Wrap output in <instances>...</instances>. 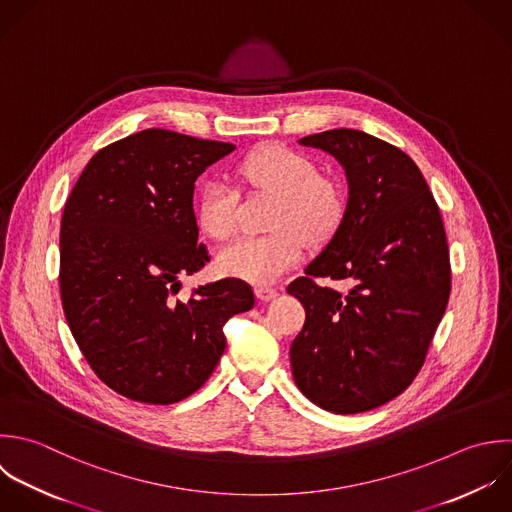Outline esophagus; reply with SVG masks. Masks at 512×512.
Returning a JSON list of instances; mask_svg holds the SVG:
<instances>
[{
	"label": "esophagus",
	"mask_w": 512,
	"mask_h": 512,
	"mask_svg": "<svg viewBox=\"0 0 512 512\" xmlns=\"http://www.w3.org/2000/svg\"><path fill=\"white\" fill-rule=\"evenodd\" d=\"M255 295H257L259 301H273L279 295V291L273 289V287H267V285H259L255 289Z\"/></svg>",
	"instance_id": "34e87169"
}]
</instances>
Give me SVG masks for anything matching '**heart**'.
I'll list each match as a JSON object with an SVG mask.
<instances>
[{"instance_id":"1","label":"heart","mask_w":512,"mask_h":512,"mask_svg":"<svg viewBox=\"0 0 512 512\" xmlns=\"http://www.w3.org/2000/svg\"><path fill=\"white\" fill-rule=\"evenodd\" d=\"M239 177L253 189L271 193L267 235L243 237L221 249L217 267L223 275L269 285L291 271L305 255L307 239L325 241L341 223L339 187L317 175L315 163L285 145L251 151L239 165ZM197 223L213 239H227L239 225V193L227 179L205 183L197 203Z\"/></svg>"}]
</instances>
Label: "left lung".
<instances>
[{"mask_svg": "<svg viewBox=\"0 0 512 512\" xmlns=\"http://www.w3.org/2000/svg\"><path fill=\"white\" fill-rule=\"evenodd\" d=\"M345 169L349 199L327 247L287 293L307 319L291 345L293 379L317 407L355 415L401 395L421 371L451 293L441 211L415 161L359 129L299 139ZM349 280L347 294L315 278Z\"/></svg>", "mask_w": 512, "mask_h": 512, "instance_id": "left-lung-1", "label": "left lung"}]
</instances>
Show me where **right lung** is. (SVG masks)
Here are the masks:
<instances>
[{
	"label": "right lung",
	"instance_id": "add662e5",
	"mask_svg": "<svg viewBox=\"0 0 512 512\" xmlns=\"http://www.w3.org/2000/svg\"><path fill=\"white\" fill-rule=\"evenodd\" d=\"M235 149L145 129L99 149L65 203L59 291L71 335L93 373L147 405L193 395L223 351V325L253 309L251 285L227 277L177 299L179 277L209 261L197 245V177Z\"/></svg>",
	"mask_w": 512,
	"mask_h": 512
}]
</instances>
